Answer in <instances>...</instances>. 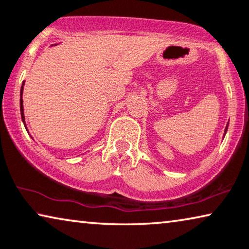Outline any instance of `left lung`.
Segmentation results:
<instances>
[{"instance_id":"8db88e82","label":"left lung","mask_w":249,"mask_h":249,"mask_svg":"<svg viewBox=\"0 0 249 249\" xmlns=\"http://www.w3.org/2000/svg\"><path fill=\"white\" fill-rule=\"evenodd\" d=\"M228 125H229V122H228V124H227L226 128H225V132H223V138H225V136H226V132H227V130H228Z\"/></svg>"}]
</instances>
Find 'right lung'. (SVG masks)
Instances as JSON below:
<instances>
[{
	"mask_svg": "<svg viewBox=\"0 0 249 249\" xmlns=\"http://www.w3.org/2000/svg\"><path fill=\"white\" fill-rule=\"evenodd\" d=\"M58 44H55V45H50V47L53 46H57ZM24 83L26 81L22 82V86H21V89H20V112H21V119H22V122L24 124V127H26V130L28 131V128L26 125V118H24V110H23V99H22V94H23V86H24ZM29 132V131H28ZM32 138V137H31Z\"/></svg>",
	"mask_w": 249,
	"mask_h": 249,
	"instance_id": "1",
	"label": "right lung"
}]
</instances>
